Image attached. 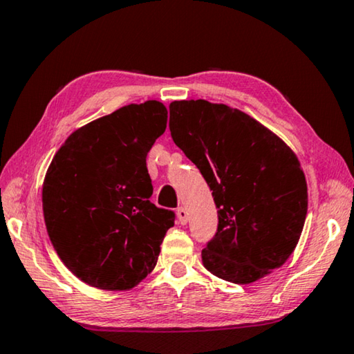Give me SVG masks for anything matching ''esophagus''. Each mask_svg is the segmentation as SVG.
I'll list each match as a JSON object with an SVG mask.
<instances>
[{
    "label": "esophagus",
    "instance_id": "obj_1",
    "mask_svg": "<svg viewBox=\"0 0 354 354\" xmlns=\"http://www.w3.org/2000/svg\"><path fill=\"white\" fill-rule=\"evenodd\" d=\"M177 218H178V222H180V224H187L188 222V212H187V208H183V207H180V208H177Z\"/></svg>",
    "mask_w": 354,
    "mask_h": 354
}]
</instances>
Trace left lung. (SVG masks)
Returning <instances> with one entry per match:
<instances>
[{
  "label": "left lung",
  "mask_w": 354,
  "mask_h": 354,
  "mask_svg": "<svg viewBox=\"0 0 354 354\" xmlns=\"http://www.w3.org/2000/svg\"><path fill=\"white\" fill-rule=\"evenodd\" d=\"M169 130L218 208V230L202 250L203 266L238 284L281 268L308 213L306 178L295 153L244 111L203 99L171 102Z\"/></svg>",
  "instance_id": "left-lung-1"
}]
</instances>
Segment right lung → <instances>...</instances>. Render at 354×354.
Here are the masks:
<instances>
[{
  "label": "right lung",
  "mask_w": 354,
  "mask_h": 354,
  "mask_svg": "<svg viewBox=\"0 0 354 354\" xmlns=\"http://www.w3.org/2000/svg\"><path fill=\"white\" fill-rule=\"evenodd\" d=\"M161 102L130 104L68 136L43 182V214L62 261L90 286L124 290L155 268L172 209L155 207L146 157L165 132Z\"/></svg>",
  "instance_id": "add662e5"
}]
</instances>
